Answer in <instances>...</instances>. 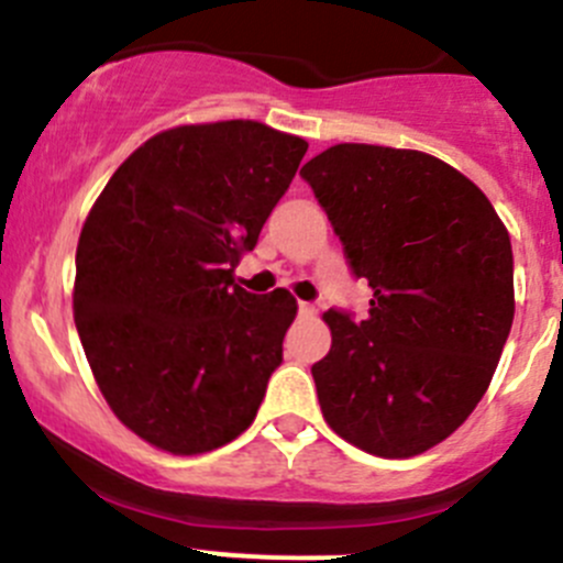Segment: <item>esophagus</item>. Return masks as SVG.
<instances>
[{"label": "esophagus", "mask_w": 563, "mask_h": 563, "mask_svg": "<svg viewBox=\"0 0 563 563\" xmlns=\"http://www.w3.org/2000/svg\"><path fill=\"white\" fill-rule=\"evenodd\" d=\"M298 311H300V314H303V317H314V314H317V306H314V303H303V300H300Z\"/></svg>", "instance_id": "34e87169"}]
</instances>
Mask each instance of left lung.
Masks as SVG:
<instances>
[{"label":"left lung","mask_w":563,"mask_h":563,"mask_svg":"<svg viewBox=\"0 0 563 563\" xmlns=\"http://www.w3.org/2000/svg\"><path fill=\"white\" fill-rule=\"evenodd\" d=\"M368 314L330 309L311 366L328 426L379 457L448 439L490 385L515 317L512 243L490 200L431 154L341 143L300 170Z\"/></svg>","instance_id":"left-lung-1"}]
</instances>
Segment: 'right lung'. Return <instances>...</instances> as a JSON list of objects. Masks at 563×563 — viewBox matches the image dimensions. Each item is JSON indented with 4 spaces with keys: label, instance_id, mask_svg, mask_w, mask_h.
Segmentation results:
<instances>
[{
    "label": "right lung",
    "instance_id": "1",
    "mask_svg": "<svg viewBox=\"0 0 563 563\" xmlns=\"http://www.w3.org/2000/svg\"><path fill=\"white\" fill-rule=\"evenodd\" d=\"M309 143L257 121L176 126L113 173L80 230L75 328L113 415L197 455L252 426L295 320L233 282Z\"/></svg>",
    "mask_w": 563,
    "mask_h": 563
}]
</instances>
